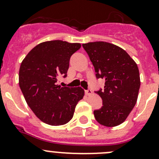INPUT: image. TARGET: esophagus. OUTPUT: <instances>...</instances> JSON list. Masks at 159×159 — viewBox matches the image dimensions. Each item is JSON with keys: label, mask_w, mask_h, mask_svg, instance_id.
Instances as JSON below:
<instances>
[{"label": "esophagus", "mask_w": 159, "mask_h": 159, "mask_svg": "<svg viewBox=\"0 0 159 159\" xmlns=\"http://www.w3.org/2000/svg\"><path fill=\"white\" fill-rule=\"evenodd\" d=\"M91 94H92V91H91V89L85 90V94H87V95H91Z\"/></svg>", "instance_id": "obj_1"}]
</instances>
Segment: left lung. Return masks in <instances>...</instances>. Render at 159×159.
Returning a JSON list of instances; mask_svg holds the SVG:
<instances>
[{
  "label": "left lung",
  "instance_id": "obj_1",
  "mask_svg": "<svg viewBox=\"0 0 159 159\" xmlns=\"http://www.w3.org/2000/svg\"><path fill=\"white\" fill-rule=\"evenodd\" d=\"M96 73L105 79L104 90L95 91L103 105L94 111L96 121L107 127L124 122L137 102L140 75L137 64L118 46L105 41L83 44Z\"/></svg>",
  "mask_w": 159,
  "mask_h": 159
}]
</instances>
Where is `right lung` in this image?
I'll list each match as a JSON object with an SVG mask.
<instances>
[{"mask_svg": "<svg viewBox=\"0 0 159 159\" xmlns=\"http://www.w3.org/2000/svg\"><path fill=\"white\" fill-rule=\"evenodd\" d=\"M79 43L56 41L40 43L26 55L19 70V86L25 101L43 122L63 125L73 118L75 107L84 95L81 87H61L59 76H67L70 56Z\"/></svg>", "mask_w": 159, "mask_h": 159, "instance_id": "obj_1", "label": "right lung"}]
</instances>
